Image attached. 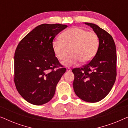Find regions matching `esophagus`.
<instances>
[{"mask_svg":"<svg viewBox=\"0 0 128 128\" xmlns=\"http://www.w3.org/2000/svg\"><path fill=\"white\" fill-rule=\"evenodd\" d=\"M70 71H71L70 68H66V72H70Z\"/></svg>","mask_w":128,"mask_h":128,"instance_id":"obj_1","label":"esophagus"}]
</instances>
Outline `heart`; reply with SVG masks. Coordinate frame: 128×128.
I'll return each mask as SVG.
<instances>
[{
  "mask_svg": "<svg viewBox=\"0 0 128 128\" xmlns=\"http://www.w3.org/2000/svg\"><path fill=\"white\" fill-rule=\"evenodd\" d=\"M52 46L55 56L60 60L66 58L70 48L71 55L64 61V64L71 66L80 61L87 63L92 60L98 49L99 39L94 32L74 27L62 32L60 39L52 42Z\"/></svg>",
  "mask_w": 128,
  "mask_h": 128,
  "instance_id": "b5f03b06",
  "label": "heart"
}]
</instances>
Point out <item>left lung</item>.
Segmentation results:
<instances>
[{"label":"left lung","mask_w":128,"mask_h":128,"mask_svg":"<svg viewBox=\"0 0 128 128\" xmlns=\"http://www.w3.org/2000/svg\"><path fill=\"white\" fill-rule=\"evenodd\" d=\"M90 26L99 39L97 54L90 62L72 69L74 75L73 88L77 96L83 101L96 102L109 93L116 80V52L113 38L96 24Z\"/></svg>","instance_id":"1"}]
</instances>
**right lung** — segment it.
<instances>
[{"label": "right lung", "mask_w": 128, "mask_h": 128, "mask_svg": "<svg viewBox=\"0 0 128 128\" xmlns=\"http://www.w3.org/2000/svg\"><path fill=\"white\" fill-rule=\"evenodd\" d=\"M67 27L60 24H41L17 45L14 81L19 94L31 104L41 106L49 102L65 73L66 69L54 53L52 43L56 36Z\"/></svg>", "instance_id": "1"}]
</instances>
